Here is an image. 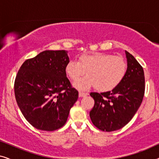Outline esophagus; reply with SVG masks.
<instances>
[{
  "mask_svg": "<svg viewBox=\"0 0 159 159\" xmlns=\"http://www.w3.org/2000/svg\"><path fill=\"white\" fill-rule=\"evenodd\" d=\"M87 95H88V93H82V92L79 93V96L80 97H85V96H87Z\"/></svg>",
  "mask_w": 159,
  "mask_h": 159,
  "instance_id": "1",
  "label": "esophagus"
}]
</instances>
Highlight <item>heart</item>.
I'll use <instances>...</instances> for the list:
<instances>
[{"label":"heart","instance_id":"1","mask_svg":"<svg viewBox=\"0 0 159 159\" xmlns=\"http://www.w3.org/2000/svg\"><path fill=\"white\" fill-rule=\"evenodd\" d=\"M127 70L125 59L112 54L95 53L84 54L79 60H70L65 67V71L71 81L76 82L85 71L86 77L75 83L80 90H88L95 86L97 90L107 92L121 83Z\"/></svg>","mask_w":159,"mask_h":159}]
</instances>
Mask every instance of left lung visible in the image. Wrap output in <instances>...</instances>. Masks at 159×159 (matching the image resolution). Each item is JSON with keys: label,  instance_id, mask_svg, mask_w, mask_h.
<instances>
[{"label": "left lung", "instance_id": "obj_1", "mask_svg": "<svg viewBox=\"0 0 159 159\" xmlns=\"http://www.w3.org/2000/svg\"><path fill=\"white\" fill-rule=\"evenodd\" d=\"M127 70L116 88L106 93H91L95 101L90 111L93 125L102 131L111 132L127 125L141 105L145 93L143 67L133 56L125 51Z\"/></svg>", "mask_w": 159, "mask_h": 159}]
</instances>
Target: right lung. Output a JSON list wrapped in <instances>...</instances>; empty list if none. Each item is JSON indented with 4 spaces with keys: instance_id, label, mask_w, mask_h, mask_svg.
<instances>
[{
    "instance_id": "right-lung-1",
    "label": "right lung",
    "mask_w": 159,
    "mask_h": 159,
    "mask_svg": "<svg viewBox=\"0 0 159 159\" xmlns=\"http://www.w3.org/2000/svg\"><path fill=\"white\" fill-rule=\"evenodd\" d=\"M67 51H45L26 60L14 83L16 103L28 122L36 129L53 131L66 122L78 99L65 67Z\"/></svg>"
}]
</instances>
